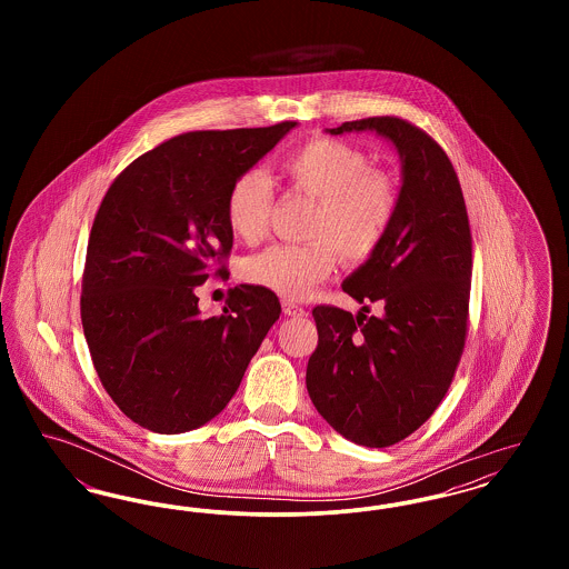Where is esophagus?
Returning a JSON list of instances; mask_svg holds the SVG:
<instances>
[{"instance_id":"esophagus-1","label":"esophagus","mask_w":569,"mask_h":569,"mask_svg":"<svg viewBox=\"0 0 569 569\" xmlns=\"http://www.w3.org/2000/svg\"><path fill=\"white\" fill-rule=\"evenodd\" d=\"M281 307H283L286 316H305V309L298 307L297 302H292V300H283Z\"/></svg>"}]
</instances>
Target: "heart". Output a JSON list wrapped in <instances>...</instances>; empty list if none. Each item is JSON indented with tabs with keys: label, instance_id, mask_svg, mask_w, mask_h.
Returning <instances> with one entry per match:
<instances>
[{
	"label": "heart",
	"instance_id": "b5f03b06",
	"mask_svg": "<svg viewBox=\"0 0 569 569\" xmlns=\"http://www.w3.org/2000/svg\"><path fill=\"white\" fill-rule=\"evenodd\" d=\"M281 172L295 190L318 200L309 244H271L243 262V279L283 298H305L343 262L360 264L383 243L399 204L395 181L373 170L371 158L346 140L313 138L295 149ZM272 186L247 170L226 196V219L237 239L258 243L269 228Z\"/></svg>",
	"mask_w": 569,
	"mask_h": 569
}]
</instances>
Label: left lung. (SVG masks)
Masks as SVG:
<instances>
[{
  "instance_id": "left-lung-1",
  "label": "left lung",
  "mask_w": 569,
  "mask_h": 569,
  "mask_svg": "<svg viewBox=\"0 0 569 569\" xmlns=\"http://www.w3.org/2000/svg\"><path fill=\"white\" fill-rule=\"evenodd\" d=\"M326 132H376L401 160L395 221L343 281V292L378 301L382 313L316 307L318 348L307 365V390L326 422L358 446L386 448L431 418L455 378L471 288L469 219L452 162L420 128L369 117Z\"/></svg>"
}]
</instances>
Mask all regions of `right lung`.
<instances>
[{
	"instance_id": "1",
	"label": "right lung",
	"mask_w": 569,
	"mask_h": 569,
	"mask_svg": "<svg viewBox=\"0 0 569 569\" xmlns=\"http://www.w3.org/2000/svg\"><path fill=\"white\" fill-rule=\"evenodd\" d=\"M174 136L130 163L91 228L81 320L98 378L136 425L188 433L213 420L241 386L281 305L241 283L221 316L202 318L196 288L232 249L226 196L297 128Z\"/></svg>"
}]
</instances>
